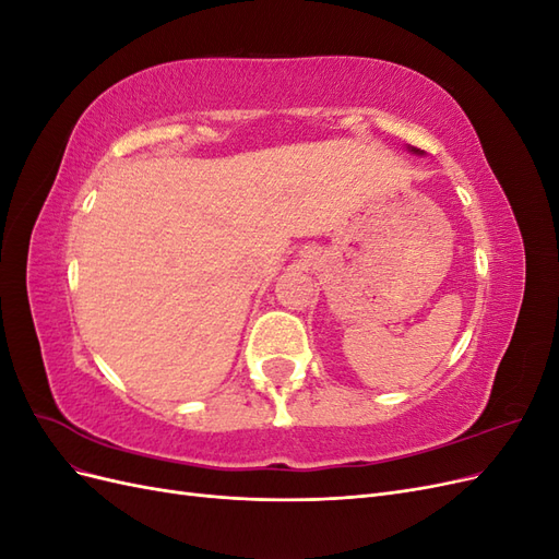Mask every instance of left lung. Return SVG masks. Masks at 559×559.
<instances>
[{
	"label": "left lung",
	"mask_w": 559,
	"mask_h": 559,
	"mask_svg": "<svg viewBox=\"0 0 559 559\" xmlns=\"http://www.w3.org/2000/svg\"><path fill=\"white\" fill-rule=\"evenodd\" d=\"M413 151V154H419V148H411Z\"/></svg>",
	"instance_id": "8db88e82"
}]
</instances>
